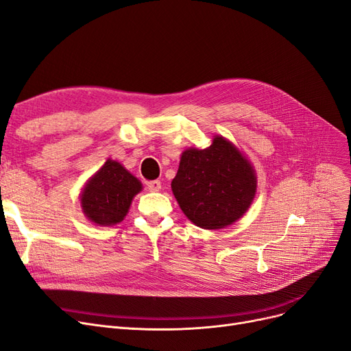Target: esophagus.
Returning <instances> with one entry per match:
<instances>
[{"mask_svg": "<svg viewBox=\"0 0 351 351\" xmlns=\"http://www.w3.org/2000/svg\"><path fill=\"white\" fill-rule=\"evenodd\" d=\"M146 186L150 192H158V191L162 189V184L159 180H150V182H147Z\"/></svg>", "mask_w": 351, "mask_h": 351, "instance_id": "esophagus-1", "label": "esophagus"}]
</instances>
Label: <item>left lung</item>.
<instances>
[{"mask_svg":"<svg viewBox=\"0 0 351 351\" xmlns=\"http://www.w3.org/2000/svg\"><path fill=\"white\" fill-rule=\"evenodd\" d=\"M172 191L185 215L205 230H221L250 208L256 178L250 162L223 138L182 154Z\"/></svg>","mask_w":351,"mask_h":351,"instance_id":"1","label":"left lung"}]
</instances>
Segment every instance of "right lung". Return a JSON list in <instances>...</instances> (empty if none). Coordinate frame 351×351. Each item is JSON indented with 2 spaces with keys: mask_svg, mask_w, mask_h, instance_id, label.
Returning a JSON list of instances; mask_svg holds the SVG:
<instances>
[{
  "mask_svg": "<svg viewBox=\"0 0 351 351\" xmlns=\"http://www.w3.org/2000/svg\"><path fill=\"white\" fill-rule=\"evenodd\" d=\"M142 184L119 162L108 160L88 180L82 193V206L88 219L99 225H114L123 221L133 196Z\"/></svg>",
  "mask_w": 351,
  "mask_h": 351,
  "instance_id": "obj_1",
  "label": "right lung"
}]
</instances>
